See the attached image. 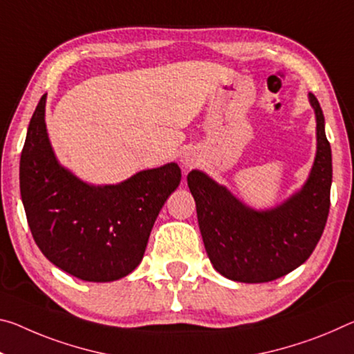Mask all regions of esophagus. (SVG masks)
Returning a JSON list of instances; mask_svg holds the SVG:
<instances>
[{
    "label": "esophagus",
    "instance_id": "esophagus-1",
    "mask_svg": "<svg viewBox=\"0 0 354 354\" xmlns=\"http://www.w3.org/2000/svg\"><path fill=\"white\" fill-rule=\"evenodd\" d=\"M181 164L184 168H192L197 164V159H195V156L192 153H184L181 157Z\"/></svg>",
    "mask_w": 354,
    "mask_h": 354
}]
</instances>
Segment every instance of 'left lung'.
Masks as SVG:
<instances>
[{
  "instance_id": "1",
  "label": "left lung",
  "mask_w": 354,
  "mask_h": 354,
  "mask_svg": "<svg viewBox=\"0 0 354 354\" xmlns=\"http://www.w3.org/2000/svg\"><path fill=\"white\" fill-rule=\"evenodd\" d=\"M308 99L317 116L315 162L304 186L285 203L255 211L203 171L187 175L206 254L223 277L271 282L301 266L322 238L330 206L333 157L322 106L312 93Z\"/></svg>"
}]
</instances>
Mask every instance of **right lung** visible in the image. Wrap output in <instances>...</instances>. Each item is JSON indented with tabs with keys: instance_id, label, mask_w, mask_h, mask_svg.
<instances>
[{
	"instance_id": "add662e5",
	"label": "right lung",
	"mask_w": 354,
	"mask_h": 354,
	"mask_svg": "<svg viewBox=\"0 0 354 354\" xmlns=\"http://www.w3.org/2000/svg\"><path fill=\"white\" fill-rule=\"evenodd\" d=\"M46 97L32 113L20 157V194L32 238L71 276L88 282L124 277L142 261L181 170L171 162L115 186H89L56 160L46 127Z\"/></svg>"
}]
</instances>
